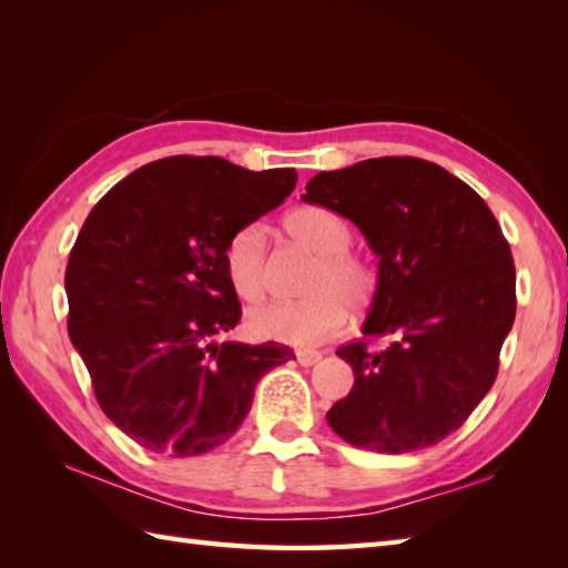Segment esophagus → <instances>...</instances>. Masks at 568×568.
<instances>
[{
  "label": "esophagus",
  "instance_id": "esophagus-1",
  "mask_svg": "<svg viewBox=\"0 0 568 568\" xmlns=\"http://www.w3.org/2000/svg\"><path fill=\"white\" fill-rule=\"evenodd\" d=\"M297 361L303 366H315L317 361H322V354L320 352H307V348H300L297 352Z\"/></svg>",
  "mask_w": 568,
  "mask_h": 568
}]
</instances>
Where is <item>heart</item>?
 <instances>
[{
  "label": "heart",
  "mask_w": 568,
  "mask_h": 568,
  "mask_svg": "<svg viewBox=\"0 0 568 568\" xmlns=\"http://www.w3.org/2000/svg\"><path fill=\"white\" fill-rule=\"evenodd\" d=\"M283 229L297 244L315 253L305 293L295 303H268L248 312V329L261 339L293 346H315L339 332L346 303L368 307L378 291L373 263L352 246V226L327 207H300L285 214ZM224 271L236 295L256 303L268 287V244L258 224H246L224 246Z\"/></svg>",
  "instance_id": "b5f03b06"
}]
</instances>
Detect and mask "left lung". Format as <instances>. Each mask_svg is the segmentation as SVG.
<instances>
[{
	"label": "left lung",
	"mask_w": 568,
	"mask_h": 568,
	"mask_svg": "<svg viewBox=\"0 0 568 568\" xmlns=\"http://www.w3.org/2000/svg\"><path fill=\"white\" fill-rule=\"evenodd\" d=\"M305 190L381 258L364 336L336 348L354 388L332 405L329 427L358 449H427L464 425L498 376L517 307L500 224L464 180L413 155L322 171ZM383 335L388 345L369 346Z\"/></svg>",
	"instance_id": "left-lung-1"
}]
</instances>
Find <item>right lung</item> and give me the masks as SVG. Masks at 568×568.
<instances>
[{"instance_id":"right-lung-1","label":"right lung","mask_w":568,"mask_h":568,"mask_svg":"<svg viewBox=\"0 0 568 568\" xmlns=\"http://www.w3.org/2000/svg\"><path fill=\"white\" fill-rule=\"evenodd\" d=\"M295 168L171 155L126 175L84 220L65 271L68 334L102 413L143 449L200 456L248 415L283 344L216 342L241 320L224 246L291 195Z\"/></svg>"}]
</instances>
